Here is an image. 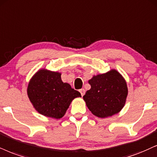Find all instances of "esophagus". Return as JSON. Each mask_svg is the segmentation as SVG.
<instances>
[{
	"label": "esophagus",
	"instance_id": "34e87169",
	"mask_svg": "<svg viewBox=\"0 0 157 157\" xmlns=\"http://www.w3.org/2000/svg\"><path fill=\"white\" fill-rule=\"evenodd\" d=\"M79 92H80L81 94H82V96H84V94H85V90L84 89H82V90H79Z\"/></svg>",
	"mask_w": 157,
	"mask_h": 157
}]
</instances>
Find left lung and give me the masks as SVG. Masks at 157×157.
Instances as JSON below:
<instances>
[{
    "label": "left lung",
    "mask_w": 157,
    "mask_h": 157,
    "mask_svg": "<svg viewBox=\"0 0 157 157\" xmlns=\"http://www.w3.org/2000/svg\"><path fill=\"white\" fill-rule=\"evenodd\" d=\"M90 90L83 96L89 110L99 118H107L121 111L128 94L127 82L115 69L93 75L88 81Z\"/></svg>",
    "instance_id": "left-lung-1"
}]
</instances>
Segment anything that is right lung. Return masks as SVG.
<instances>
[{"label": "right lung", "instance_id": "1", "mask_svg": "<svg viewBox=\"0 0 157 157\" xmlns=\"http://www.w3.org/2000/svg\"><path fill=\"white\" fill-rule=\"evenodd\" d=\"M29 100L41 115L60 119L80 92L63 82L61 73L41 68L33 75L27 89Z\"/></svg>", "mask_w": 157, "mask_h": 157}]
</instances>
